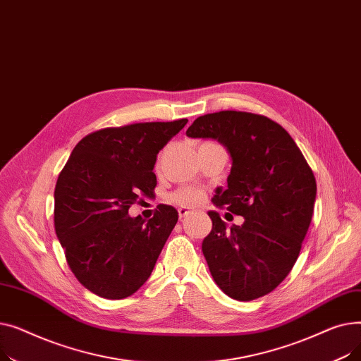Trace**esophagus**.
<instances>
[{
	"label": "esophagus",
	"mask_w": 361,
	"mask_h": 361,
	"mask_svg": "<svg viewBox=\"0 0 361 361\" xmlns=\"http://www.w3.org/2000/svg\"><path fill=\"white\" fill-rule=\"evenodd\" d=\"M192 211L188 209V207H184V206H181V207H178V215H180V218H185V216H188V214H190Z\"/></svg>",
	"instance_id": "esophagus-1"
}]
</instances>
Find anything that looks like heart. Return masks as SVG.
<instances>
[{
    "label": "heart",
    "mask_w": 361,
    "mask_h": 361,
    "mask_svg": "<svg viewBox=\"0 0 361 361\" xmlns=\"http://www.w3.org/2000/svg\"><path fill=\"white\" fill-rule=\"evenodd\" d=\"M203 199V193L196 187H181L171 195V200L181 206H193Z\"/></svg>",
    "instance_id": "1"
}]
</instances>
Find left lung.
Wrapping results in <instances>:
<instances>
[{
  "mask_svg": "<svg viewBox=\"0 0 361 361\" xmlns=\"http://www.w3.org/2000/svg\"><path fill=\"white\" fill-rule=\"evenodd\" d=\"M185 135L216 139L233 158L228 187L216 188L212 202L244 224L226 230L209 212L212 231L202 250L215 282L240 301L269 294L293 269L312 222L316 178L310 165L288 131L260 114H206Z\"/></svg>",
  "mask_w": 361,
  "mask_h": 361,
  "instance_id": "left-lung-1",
  "label": "left lung"
}]
</instances>
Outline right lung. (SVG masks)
<instances>
[{
	"label": "right lung",
	"mask_w": 361,
	"mask_h": 361,
	"mask_svg": "<svg viewBox=\"0 0 361 361\" xmlns=\"http://www.w3.org/2000/svg\"><path fill=\"white\" fill-rule=\"evenodd\" d=\"M136 123L85 136L61 169L54 192V226L66 260L85 288L104 298L135 294L150 276L178 221L158 204L147 222L128 209L157 187L158 152L187 124Z\"/></svg>",
	"instance_id": "right-lung-1"
}]
</instances>
